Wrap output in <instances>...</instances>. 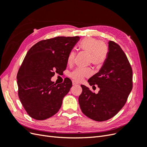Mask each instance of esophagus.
Segmentation results:
<instances>
[{
	"label": "esophagus",
	"mask_w": 147,
	"mask_h": 147,
	"mask_svg": "<svg viewBox=\"0 0 147 147\" xmlns=\"http://www.w3.org/2000/svg\"><path fill=\"white\" fill-rule=\"evenodd\" d=\"M72 84H73V85H77L78 83H77L76 82H75V81H72Z\"/></svg>",
	"instance_id": "esophagus-1"
}]
</instances>
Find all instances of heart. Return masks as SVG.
<instances>
[{"instance_id": "b5f03b06", "label": "heart", "mask_w": 147, "mask_h": 147, "mask_svg": "<svg viewBox=\"0 0 147 147\" xmlns=\"http://www.w3.org/2000/svg\"><path fill=\"white\" fill-rule=\"evenodd\" d=\"M80 50L90 53L89 63L99 67L103 64L109 55V47L107 43L96 38L88 37L83 38L79 43ZM75 52L72 51L67 57V63L72 64L75 58ZM92 70L90 68H77L70 74V77L76 82L82 81L84 77H90Z\"/></svg>"}]
</instances>
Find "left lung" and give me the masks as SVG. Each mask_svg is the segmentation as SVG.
I'll return each instance as SVG.
<instances>
[{
	"label": "left lung",
	"instance_id": "8db88e82",
	"mask_svg": "<svg viewBox=\"0 0 147 147\" xmlns=\"http://www.w3.org/2000/svg\"><path fill=\"white\" fill-rule=\"evenodd\" d=\"M109 55L103 66L88 80L91 86L97 84V94L81 85L78 102L84 115L96 121H104L115 116L125 105L132 89V69L120 46L109 42Z\"/></svg>",
	"mask_w": 147,
	"mask_h": 147
}]
</instances>
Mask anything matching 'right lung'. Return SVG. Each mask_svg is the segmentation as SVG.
Returning a JSON list of instances; mask_svg holds the SVG:
<instances>
[{"label":"right lung","instance_id":"add662e5","mask_svg":"<svg viewBox=\"0 0 147 147\" xmlns=\"http://www.w3.org/2000/svg\"><path fill=\"white\" fill-rule=\"evenodd\" d=\"M78 40V36L43 40L28 51L18 72L17 83L20 100L31 118L46 119L60 109L72 83L65 78L56 84L51 78L65 70L67 57Z\"/></svg>","mask_w":147,"mask_h":147}]
</instances>
